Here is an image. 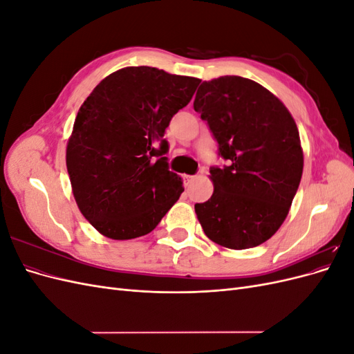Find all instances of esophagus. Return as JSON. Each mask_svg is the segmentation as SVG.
Listing matches in <instances>:
<instances>
[{
    "mask_svg": "<svg viewBox=\"0 0 354 354\" xmlns=\"http://www.w3.org/2000/svg\"><path fill=\"white\" fill-rule=\"evenodd\" d=\"M183 178H185V183H186V186H189L190 183H192V181H194L195 180V176H183Z\"/></svg>",
    "mask_w": 354,
    "mask_h": 354,
    "instance_id": "obj_1",
    "label": "esophagus"
}]
</instances>
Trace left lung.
I'll return each mask as SVG.
<instances>
[{"instance_id": "1", "label": "left lung", "mask_w": 354, "mask_h": 354, "mask_svg": "<svg viewBox=\"0 0 354 354\" xmlns=\"http://www.w3.org/2000/svg\"><path fill=\"white\" fill-rule=\"evenodd\" d=\"M194 108L227 160L209 168L214 194L195 203L201 226L230 250L261 245L282 226L303 176L294 118L263 85L236 75L203 81Z\"/></svg>"}]
</instances>
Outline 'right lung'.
<instances>
[{"mask_svg": "<svg viewBox=\"0 0 354 354\" xmlns=\"http://www.w3.org/2000/svg\"><path fill=\"white\" fill-rule=\"evenodd\" d=\"M201 80L130 66L111 73L82 103L66 167L82 216L116 241L151 233L185 190L168 169L165 128Z\"/></svg>", "mask_w": 354, "mask_h": 354, "instance_id": "right-lung-1", "label": "right lung"}]
</instances>
